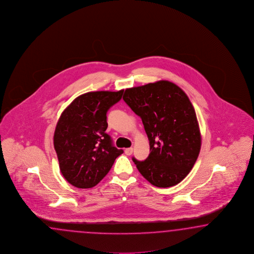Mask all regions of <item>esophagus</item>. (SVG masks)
<instances>
[{
	"label": "esophagus",
	"instance_id": "1",
	"mask_svg": "<svg viewBox=\"0 0 254 254\" xmlns=\"http://www.w3.org/2000/svg\"><path fill=\"white\" fill-rule=\"evenodd\" d=\"M132 151L133 149L130 147V148H126V149L124 150V153L127 155V156H130L131 154H132Z\"/></svg>",
	"mask_w": 254,
	"mask_h": 254
}]
</instances>
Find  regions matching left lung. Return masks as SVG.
<instances>
[{
    "instance_id": "obj_1",
    "label": "left lung",
    "mask_w": 254,
    "mask_h": 254,
    "mask_svg": "<svg viewBox=\"0 0 254 254\" xmlns=\"http://www.w3.org/2000/svg\"><path fill=\"white\" fill-rule=\"evenodd\" d=\"M124 100L142 119L149 140L144 161H132L154 186L180 183L194 166L201 149V132L193 106L178 85L166 80L128 88Z\"/></svg>"
}]
</instances>
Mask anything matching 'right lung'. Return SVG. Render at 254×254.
I'll use <instances>...</instances> for the list:
<instances>
[{
  "label": "right lung",
  "instance_id": "add662e5",
  "mask_svg": "<svg viewBox=\"0 0 254 254\" xmlns=\"http://www.w3.org/2000/svg\"><path fill=\"white\" fill-rule=\"evenodd\" d=\"M123 90L88 92L79 96L62 113L53 143L60 170L76 188L96 186L124 150L118 149L106 130L107 112L119 102Z\"/></svg>",
  "mask_w": 254,
  "mask_h": 254
}]
</instances>
